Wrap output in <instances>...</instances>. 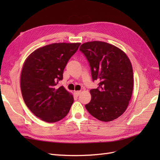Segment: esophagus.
Returning a JSON list of instances; mask_svg holds the SVG:
<instances>
[{"label": "esophagus", "mask_w": 160, "mask_h": 160, "mask_svg": "<svg viewBox=\"0 0 160 160\" xmlns=\"http://www.w3.org/2000/svg\"><path fill=\"white\" fill-rule=\"evenodd\" d=\"M74 93H75V95L76 96H79V95H80V93H81V91H75V92H74Z\"/></svg>", "instance_id": "34e87169"}]
</instances>
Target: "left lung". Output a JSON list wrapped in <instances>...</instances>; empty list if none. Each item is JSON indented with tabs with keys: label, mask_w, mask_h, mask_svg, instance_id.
I'll list each match as a JSON object with an SVG mask.
<instances>
[{
	"label": "left lung",
	"mask_w": 160,
	"mask_h": 160,
	"mask_svg": "<svg viewBox=\"0 0 160 160\" xmlns=\"http://www.w3.org/2000/svg\"><path fill=\"white\" fill-rule=\"evenodd\" d=\"M79 50L87 58L93 81L98 88L90 90L91 101L85 108L102 122L118 118L126 110L133 88V69L130 60L119 48L108 42H85Z\"/></svg>",
	"instance_id": "8db88e82"
}]
</instances>
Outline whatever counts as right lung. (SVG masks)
Wrapping results in <instances>:
<instances>
[{"mask_svg":"<svg viewBox=\"0 0 160 160\" xmlns=\"http://www.w3.org/2000/svg\"><path fill=\"white\" fill-rule=\"evenodd\" d=\"M81 43H52L39 48L23 65L21 89L31 112L49 123L60 121L69 113L73 97L57 84L62 79L65 67Z\"/></svg>","mask_w":160,"mask_h":160,"instance_id":"obj_1","label":"right lung"}]
</instances>
